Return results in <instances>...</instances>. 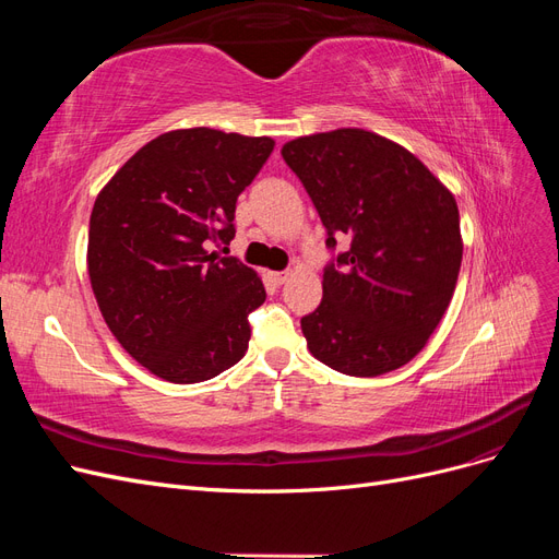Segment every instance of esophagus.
I'll use <instances>...</instances> for the list:
<instances>
[{"label": "esophagus", "instance_id": "34e87169", "mask_svg": "<svg viewBox=\"0 0 559 559\" xmlns=\"http://www.w3.org/2000/svg\"><path fill=\"white\" fill-rule=\"evenodd\" d=\"M289 275H292L289 270H282V273H270V280H273L280 286V284H284L286 280H289Z\"/></svg>", "mask_w": 559, "mask_h": 559}]
</instances>
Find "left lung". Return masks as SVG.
<instances>
[{
	"label": "left lung",
	"instance_id": "left-lung-1",
	"mask_svg": "<svg viewBox=\"0 0 559 559\" xmlns=\"http://www.w3.org/2000/svg\"><path fill=\"white\" fill-rule=\"evenodd\" d=\"M282 158L326 226L324 298L300 319L312 357L376 378L408 364L443 319L462 265L454 195L408 148L361 128L298 138Z\"/></svg>",
	"mask_w": 559,
	"mask_h": 559
}]
</instances>
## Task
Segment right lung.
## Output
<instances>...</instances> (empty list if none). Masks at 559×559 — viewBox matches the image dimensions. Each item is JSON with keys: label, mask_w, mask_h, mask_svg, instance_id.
<instances>
[{"label": "right lung", "mask_w": 559, "mask_h": 559, "mask_svg": "<svg viewBox=\"0 0 559 559\" xmlns=\"http://www.w3.org/2000/svg\"><path fill=\"white\" fill-rule=\"evenodd\" d=\"M273 146L212 128L165 132L95 200L88 275L99 312L130 357L167 382L210 380L245 357L263 282L210 249L235 238V202Z\"/></svg>", "instance_id": "obj_1"}]
</instances>
